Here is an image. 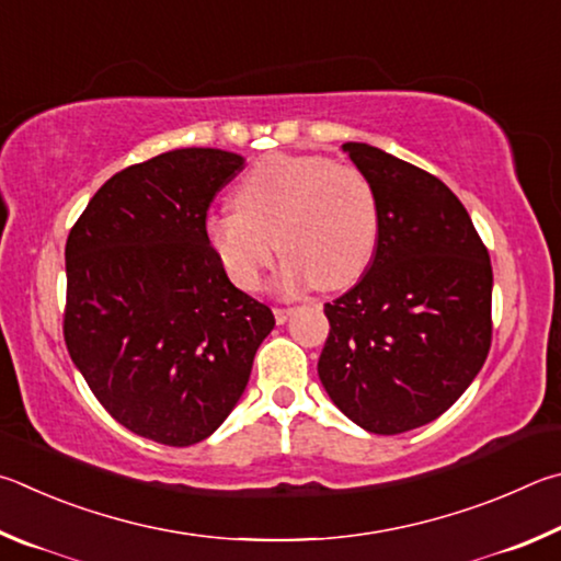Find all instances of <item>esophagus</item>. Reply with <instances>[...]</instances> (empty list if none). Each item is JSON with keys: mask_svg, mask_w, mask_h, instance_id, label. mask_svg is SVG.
<instances>
[{"mask_svg": "<svg viewBox=\"0 0 561 561\" xmlns=\"http://www.w3.org/2000/svg\"><path fill=\"white\" fill-rule=\"evenodd\" d=\"M273 316H275V322L283 325V322L293 316V308H273Z\"/></svg>", "mask_w": 561, "mask_h": 561, "instance_id": "34e87169", "label": "esophagus"}]
</instances>
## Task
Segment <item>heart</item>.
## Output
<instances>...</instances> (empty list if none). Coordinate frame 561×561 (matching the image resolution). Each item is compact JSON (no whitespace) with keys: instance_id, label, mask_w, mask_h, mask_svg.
<instances>
[{"instance_id":"1","label":"heart","mask_w":561,"mask_h":561,"mask_svg":"<svg viewBox=\"0 0 561 561\" xmlns=\"http://www.w3.org/2000/svg\"><path fill=\"white\" fill-rule=\"evenodd\" d=\"M233 204L236 209L206 216L204 231L224 271L243 290L261 288L275 249L286 255L280 268L286 290L310 283L347 288L375 255L379 199L357 167L322 154H268L236 186Z\"/></svg>"}]
</instances>
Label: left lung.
<instances>
[{
    "label": "left lung",
    "instance_id": "1",
    "mask_svg": "<svg viewBox=\"0 0 561 561\" xmlns=\"http://www.w3.org/2000/svg\"><path fill=\"white\" fill-rule=\"evenodd\" d=\"M342 147L375 184L379 239L362 278L325 302L318 375L342 414L394 436L438 419L483 367L493 265L438 176L365 142Z\"/></svg>",
    "mask_w": 561,
    "mask_h": 561
}]
</instances>
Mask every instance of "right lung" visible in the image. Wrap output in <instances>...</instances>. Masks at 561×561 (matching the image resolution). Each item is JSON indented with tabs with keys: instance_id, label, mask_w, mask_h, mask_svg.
Here are the masks:
<instances>
[{
	"instance_id": "add662e5",
	"label": "right lung",
	"mask_w": 561,
	"mask_h": 561,
	"mask_svg": "<svg viewBox=\"0 0 561 561\" xmlns=\"http://www.w3.org/2000/svg\"><path fill=\"white\" fill-rule=\"evenodd\" d=\"M243 170L211 147L113 174L66 241L64 340L117 424L164 446L211 436L249 385L273 330L206 241V211Z\"/></svg>"
}]
</instances>
